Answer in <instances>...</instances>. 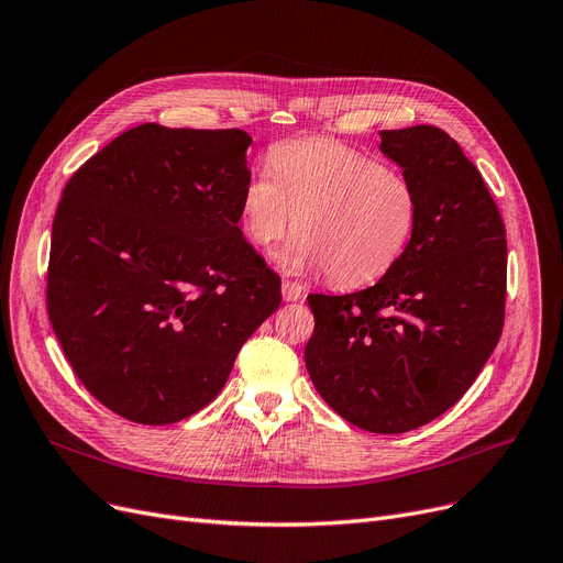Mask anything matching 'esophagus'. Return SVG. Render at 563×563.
<instances>
[{"instance_id": "obj_1", "label": "esophagus", "mask_w": 563, "mask_h": 563, "mask_svg": "<svg viewBox=\"0 0 563 563\" xmlns=\"http://www.w3.org/2000/svg\"><path fill=\"white\" fill-rule=\"evenodd\" d=\"M282 296H284L286 302H298V300L305 296V286L298 284V282L284 279V282H282Z\"/></svg>"}]
</instances>
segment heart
<instances>
[{"instance_id": "heart-1", "label": "heart", "mask_w": 563, "mask_h": 563, "mask_svg": "<svg viewBox=\"0 0 563 563\" xmlns=\"http://www.w3.org/2000/svg\"><path fill=\"white\" fill-rule=\"evenodd\" d=\"M267 166L244 183L240 214L261 250L296 221L279 254L284 269H325L334 284L360 286L386 275L411 240L418 191L399 168L332 139L279 143Z\"/></svg>"}]
</instances>
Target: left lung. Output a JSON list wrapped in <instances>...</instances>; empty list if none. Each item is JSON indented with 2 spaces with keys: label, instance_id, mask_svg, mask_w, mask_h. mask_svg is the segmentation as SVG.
<instances>
[{
  "label": "left lung",
  "instance_id": "8db88e82",
  "mask_svg": "<svg viewBox=\"0 0 563 563\" xmlns=\"http://www.w3.org/2000/svg\"><path fill=\"white\" fill-rule=\"evenodd\" d=\"M380 152L418 191L411 240L374 286L307 298L305 365L344 420L401 434L457 404L497 346L508 250L497 203L445 131H380Z\"/></svg>",
  "mask_w": 563,
  "mask_h": 563
}]
</instances>
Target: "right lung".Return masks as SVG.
<instances>
[{
  "label": "right lung",
  "instance_id": "right-lung-1",
  "mask_svg": "<svg viewBox=\"0 0 563 563\" xmlns=\"http://www.w3.org/2000/svg\"><path fill=\"white\" fill-rule=\"evenodd\" d=\"M250 145L240 129L141 124L62 191L48 317L80 384L131 422L208 407L282 302L238 227Z\"/></svg>",
  "mask_w": 563,
  "mask_h": 563
}]
</instances>
